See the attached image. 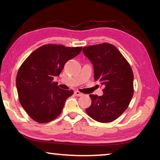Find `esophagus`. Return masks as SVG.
Here are the masks:
<instances>
[{
  "mask_svg": "<svg viewBox=\"0 0 160 160\" xmlns=\"http://www.w3.org/2000/svg\"><path fill=\"white\" fill-rule=\"evenodd\" d=\"M74 93H75V95L76 96H78V97H80V96L83 95V94L81 93L79 91H75V92H74Z\"/></svg>",
  "mask_w": 160,
  "mask_h": 160,
  "instance_id": "esophagus-1",
  "label": "esophagus"
}]
</instances>
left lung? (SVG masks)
I'll use <instances>...</instances> for the list:
<instances>
[{"instance_id":"obj_1","label":"left lung","mask_w":160,"mask_h":160,"mask_svg":"<svg viewBox=\"0 0 160 160\" xmlns=\"http://www.w3.org/2000/svg\"><path fill=\"white\" fill-rule=\"evenodd\" d=\"M94 68V78L104 86L103 95H89L91 106L86 112L95 121H114L128 108L133 95V73L128 61L110 43L83 48Z\"/></svg>"}]
</instances>
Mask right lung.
<instances>
[{
  "label": "right lung",
  "instance_id": "right-lung-1",
  "mask_svg": "<svg viewBox=\"0 0 160 160\" xmlns=\"http://www.w3.org/2000/svg\"><path fill=\"white\" fill-rule=\"evenodd\" d=\"M82 49L56 44L42 46L32 52L19 68L16 78L19 102L34 121L51 122L62 112L65 100L73 91L59 88L53 79Z\"/></svg>",
  "mask_w": 160,
  "mask_h": 160
}]
</instances>
